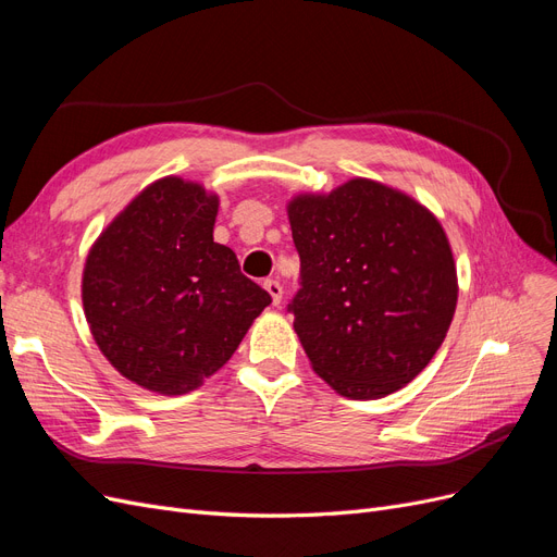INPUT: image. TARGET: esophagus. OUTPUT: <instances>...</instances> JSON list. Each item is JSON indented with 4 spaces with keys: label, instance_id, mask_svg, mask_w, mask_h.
I'll list each match as a JSON object with an SVG mask.
<instances>
[{
    "label": "esophagus",
    "instance_id": "34e87169",
    "mask_svg": "<svg viewBox=\"0 0 557 557\" xmlns=\"http://www.w3.org/2000/svg\"><path fill=\"white\" fill-rule=\"evenodd\" d=\"M264 290L270 293V297H272V301H274V304H281V299H283V287H281V283H278V281H274V278L264 281Z\"/></svg>",
    "mask_w": 557,
    "mask_h": 557
}]
</instances>
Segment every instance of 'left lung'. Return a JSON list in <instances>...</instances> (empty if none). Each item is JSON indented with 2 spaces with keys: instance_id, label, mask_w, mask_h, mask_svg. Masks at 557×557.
Returning a JSON list of instances; mask_svg holds the SVG:
<instances>
[{
  "instance_id": "8db88e82",
  "label": "left lung",
  "mask_w": 557,
  "mask_h": 557,
  "mask_svg": "<svg viewBox=\"0 0 557 557\" xmlns=\"http://www.w3.org/2000/svg\"><path fill=\"white\" fill-rule=\"evenodd\" d=\"M287 219L301 260L293 324L313 371L355 400L406 387L456 311L445 227L412 196L367 177L297 194Z\"/></svg>"
}]
</instances>
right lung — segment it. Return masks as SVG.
I'll list each match as a JSON object with an SVG mask.
<instances>
[{"instance_id": "right-lung-1", "label": "right lung", "mask_w": 557, "mask_h": 557, "mask_svg": "<svg viewBox=\"0 0 557 557\" xmlns=\"http://www.w3.org/2000/svg\"><path fill=\"white\" fill-rule=\"evenodd\" d=\"M219 196L182 177L145 186L91 244L83 309L103 357L163 396L198 389L272 304L214 242Z\"/></svg>"}]
</instances>
